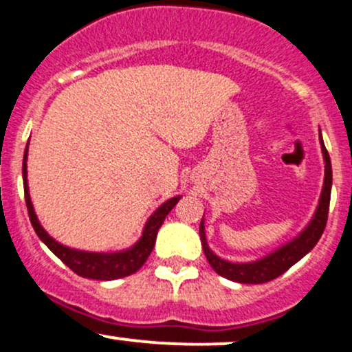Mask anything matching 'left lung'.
I'll return each instance as SVG.
<instances>
[{
  "mask_svg": "<svg viewBox=\"0 0 352 352\" xmlns=\"http://www.w3.org/2000/svg\"><path fill=\"white\" fill-rule=\"evenodd\" d=\"M319 144H321L322 159H324V185H322L321 197H319V204L316 212L306 228L302 230L298 236H294L292 241L286 245L280 246L274 250L273 253L266 254L256 261H248V263H233V261L223 260V258L217 256L215 253L210 250L207 243V236H205V225L204 218L200 223V240L204 246V253L207 256L210 266H212L220 276L227 278V280L245 283V285H260V283L272 281L278 278L286 270H289L294 263L301 260L305 254H308L314 245L318 243L324 232L326 221H328L329 212V200H331V185H333V170H331V159L329 153L326 151L322 137L319 135Z\"/></svg>",
  "mask_w": 352,
  "mask_h": 352,
  "instance_id": "left-lung-1",
  "label": "left lung"
}]
</instances>
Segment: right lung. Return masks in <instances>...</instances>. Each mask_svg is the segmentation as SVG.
Listing matches in <instances>:
<instances>
[{
	"instance_id": "right-lung-1",
	"label": "right lung",
	"mask_w": 352,
	"mask_h": 352,
	"mask_svg": "<svg viewBox=\"0 0 352 352\" xmlns=\"http://www.w3.org/2000/svg\"><path fill=\"white\" fill-rule=\"evenodd\" d=\"M28 145L23 157L24 199H26V207H28V213H30L31 225H33L36 235L39 236V240H41L43 243L46 245L60 261H63L64 265L69 266L72 272L82 278L111 281V280H117V278H124V276H129V274L139 272V270L142 268V265L147 261L148 254L152 253L153 245H155L157 232H159V228L162 227L165 217L168 215V212H170V210L177 205V201L180 200V195L173 197V199L165 201V204L160 205V207L157 208L151 217H148V220L145 221L142 236H140L139 241H137L134 246H131V248L122 250V252H112V253L82 252V250L69 248V246L60 245L59 241H56L54 238L47 235V232L41 227L38 217H36L34 207L33 204H31L30 188H28V164H26Z\"/></svg>"
}]
</instances>
